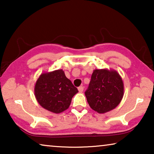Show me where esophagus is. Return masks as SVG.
Here are the masks:
<instances>
[{
    "instance_id": "esophagus-1",
    "label": "esophagus",
    "mask_w": 154,
    "mask_h": 154,
    "mask_svg": "<svg viewBox=\"0 0 154 154\" xmlns=\"http://www.w3.org/2000/svg\"><path fill=\"white\" fill-rule=\"evenodd\" d=\"M78 89H79V91L80 92H82L83 91L84 88H83V86H80V87L78 88Z\"/></svg>"
}]
</instances>
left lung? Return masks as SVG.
Masks as SVG:
<instances>
[{
	"mask_svg": "<svg viewBox=\"0 0 154 154\" xmlns=\"http://www.w3.org/2000/svg\"><path fill=\"white\" fill-rule=\"evenodd\" d=\"M124 86L116 71L95 69L85 92L90 108L99 113L115 109L123 97Z\"/></svg>",
	"mask_w": 154,
	"mask_h": 154,
	"instance_id": "obj_1",
	"label": "left lung"
}]
</instances>
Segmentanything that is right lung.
<instances>
[{
  "label": "right lung",
  "instance_id": "right-lung-1",
  "mask_svg": "<svg viewBox=\"0 0 154 154\" xmlns=\"http://www.w3.org/2000/svg\"><path fill=\"white\" fill-rule=\"evenodd\" d=\"M78 92L62 69L42 73L34 88L35 96L39 104L54 113L66 110Z\"/></svg>",
  "mask_w": 154,
  "mask_h": 154
}]
</instances>
